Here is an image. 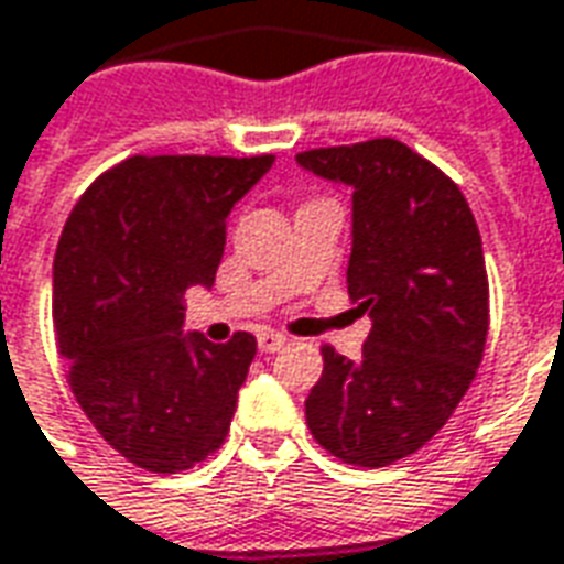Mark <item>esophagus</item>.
<instances>
[{"label": "esophagus", "instance_id": "obj_1", "mask_svg": "<svg viewBox=\"0 0 564 564\" xmlns=\"http://www.w3.org/2000/svg\"><path fill=\"white\" fill-rule=\"evenodd\" d=\"M285 343H289V339L282 337V334H275V330H261V334H258V349H261V352H279Z\"/></svg>", "mask_w": 564, "mask_h": 564}]
</instances>
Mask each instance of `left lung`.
<instances>
[{
	"label": "left lung",
	"instance_id": "8db88e82",
	"mask_svg": "<svg viewBox=\"0 0 564 564\" xmlns=\"http://www.w3.org/2000/svg\"><path fill=\"white\" fill-rule=\"evenodd\" d=\"M297 163L352 187L346 285L373 318L358 361L322 346L306 425L339 462L386 467L422 449L477 377L489 334L480 230L453 178L389 135Z\"/></svg>",
	"mask_w": 564,
	"mask_h": 564
}]
</instances>
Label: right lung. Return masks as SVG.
Masks as SVG:
<instances>
[{
  "instance_id": "right-lung-1",
  "label": "right lung",
  "mask_w": 564,
  "mask_h": 564,
  "mask_svg": "<svg viewBox=\"0 0 564 564\" xmlns=\"http://www.w3.org/2000/svg\"><path fill=\"white\" fill-rule=\"evenodd\" d=\"M273 154H135L75 203L54 254V330L69 386L111 449L178 474L230 431L258 343L187 334L185 294L212 289L227 215Z\"/></svg>"
}]
</instances>
